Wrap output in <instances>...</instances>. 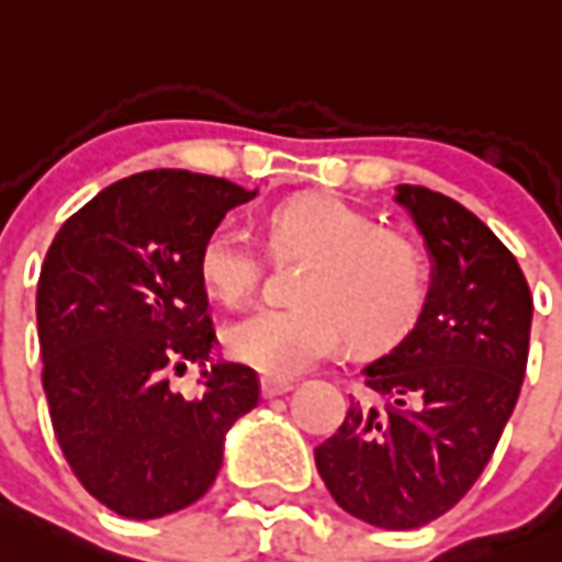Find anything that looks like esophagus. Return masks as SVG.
Segmentation results:
<instances>
[{
	"label": "esophagus",
	"instance_id": "34e87169",
	"mask_svg": "<svg viewBox=\"0 0 562 562\" xmlns=\"http://www.w3.org/2000/svg\"><path fill=\"white\" fill-rule=\"evenodd\" d=\"M293 390L290 381H281V378H260V393L263 398H276V395H284Z\"/></svg>",
	"mask_w": 562,
	"mask_h": 562
}]
</instances>
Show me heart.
<instances>
[{
  "mask_svg": "<svg viewBox=\"0 0 562 562\" xmlns=\"http://www.w3.org/2000/svg\"><path fill=\"white\" fill-rule=\"evenodd\" d=\"M276 258H311L295 307H255L222 330L225 351L269 378H293L330 358L349 337L358 351L402 342L425 313L430 269L402 232L337 195H295L267 213ZM207 293L237 304L258 286L263 255L234 225H216L199 246Z\"/></svg>",
  "mask_w": 562,
  "mask_h": 562,
  "instance_id": "obj_1",
  "label": "heart"
}]
</instances>
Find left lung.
<instances>
[{"instance_id": "obj_1", "label": "left lung", "mask_w": 562, "mask_h": 562, "mask_svg": "<svg viewBox=\"0 0 562 562\" xmlns=\"http://www.w3.org/2000/svg\"><path fill=\"white\" fill-rule=\"evenodd\" d=\"M430 251V295L416 328L363 375L316 469L342 510L386 530L422 528L472 490L519 402L528 369V281L510 249L463 204L398 184Z\"/></svg>"}]
</instances>
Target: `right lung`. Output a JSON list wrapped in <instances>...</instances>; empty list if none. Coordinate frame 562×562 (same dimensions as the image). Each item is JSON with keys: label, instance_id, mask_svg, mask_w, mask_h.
Returning a JSON list of instances; mask_svg holds the SVG:
<instances>
[{"label": "right lung", "instance_id": "add662e5", "mask_svg": "<svg viewBox=\"0 0 562 562\" xmlns=\"http://www.w3.org/2000/svg\"><path fill=\"white\" fill-rule=\"evenodd\" d=\"M225 178L149 169L69 216L37 281L43 393L58 446L87 493L125 519L199 502L225 434L260 398L258 372L211 363L195 398L169 372L204 367L216 342L199 246L255 199Z\"/></svg>", "mask_w": 562, "mask_h": 562}]
</instances>
